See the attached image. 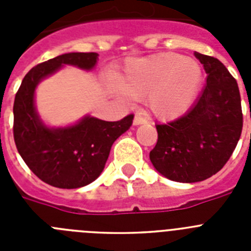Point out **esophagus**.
I'll return each instance as SVG.
<instances>
[{
  "label": "esophagus",
  "mask_w": 251,
  "mask_h": 251,
  "mask_svg": "<svg viewBox=\"0 0 251 251\" xmlns=\"http://www.w3.org/2000/svg\"><path fill=\"white\" fill-rule=\"evenodd\" d=\"M146 123H147V119L143 118V117L139 114H137L136 117H134V119H133V124H134V126H141V124H146Z\"/></svg>",
  "instance_id": "esophagus-1"
}]
</instances>
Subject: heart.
<instances>
[{
  "label": "heart",
  "mask_w": 251,
  "mask_h": 251,
  "mask_svg": "<svg viewBox=\"0 0 251 251\" xmlns=\"http://www.w3.org/2000/svg\"><path fill=\"white\" fill-rule=\"evenodd\" d=\"M202 68L194 59L161 52L128 61L115 89L129 99H146L156 118L170 121L185 114L199 97Z\"/></svg>",
  "instance_id": "obj_1"
}]
</instances>
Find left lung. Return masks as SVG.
<instances>
[{"label": "left lung", "instance_id": "obj_1", "mask_svg": "<svg viewBox=\"0 0 251 251\" xmlns=\"http://www.w3.org/2000/svg\"><path fill=\"white\" fill-rule=\"evenodd\" d=\"M207 77L196 103L181 118L157 124L158 141L150 152L166 178L194 183L217 174L229 161L243 129L236 80L220 60L195 52Z\"/></svg>", "mask_w": 251, "mask_h": 251}]
</instances>
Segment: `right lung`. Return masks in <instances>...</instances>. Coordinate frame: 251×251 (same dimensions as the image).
<instances>
[{"instance_id":"add662e5","label":"right lung","mask_w":251,"mask_h":251,"mask_svg":"<svg viewBox=\"0 0 251 251\" xmlns=\"http://www.w3.org/2000/svg\"><path fill=\"white\" fill-rule=\"evenodd\" d=\"M97 52H68L32 68L22 80L13 103V138L20 156L41 181L59 188H79L98 178L110 148L132 126L129 114L118 122L85 115L65 127H50L35 105L40 81L65 65L92 72Z\"/></svg>"}]
</instances>
